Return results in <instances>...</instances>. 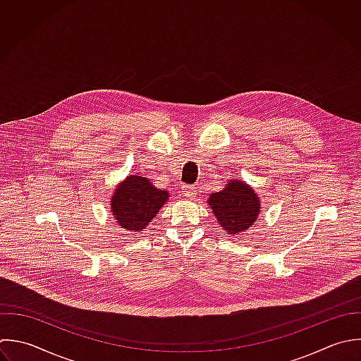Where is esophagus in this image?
Returning <instances> with one entry per match:
<instances>
[{"instance_id": "34e87169", "label": "esophagus", "mask_w": 361, "mask_h": 361, "mask_svg": "<svg viewBox=\"0 0 361 361\" xmlns=\"http://www.w3.org/2000/svg\"><path fill=\"white\" fill-rule=\"evenodd\" d=\"M181 192L184 194V197H187V198H192V197H195V194H197V190H195V187H192V185H183L181 187Z\"/></svg>"}]
</instances>
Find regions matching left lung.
Wrapping results in <instances>:
<instances>
[{
	"label": "left lung",
	"instance_id": "1",
	"mask_svg": "<svg viewBox=\"0 0 361 361\" xmlns=\"http://www.w3.org/2000/svg\"><path fill=\"white\" fill-rule=\"evenodd\" d=\"M208 202L219 225L229 235L246 231L257 219L260 211L256 192L239 180L231 181L221 192L211 194Z\"/></svg>",
	"mask_w": 361,
	"mask_h": 361
}]
</instances>
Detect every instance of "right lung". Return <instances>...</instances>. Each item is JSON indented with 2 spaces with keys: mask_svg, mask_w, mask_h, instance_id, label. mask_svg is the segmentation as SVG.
Here are the masks:
<instances>
[{
  "mask_svg": "<svg viewBox=\"0 0 361 361\" xmlns=\"http://www.w3.org/2000/svg\"><path fill=\"white\" fill-rule=\"evenodd\" d=\"M167 197V191L157 190L146 177L129 176L115 190L111 208L122 228L139 232L156 216Z\"/></svg>",
  "mask_w": 361,
  "mask_h": 361,
  "instance_id": "obj_1",
  "label": "right lung"
}]
</instances>
